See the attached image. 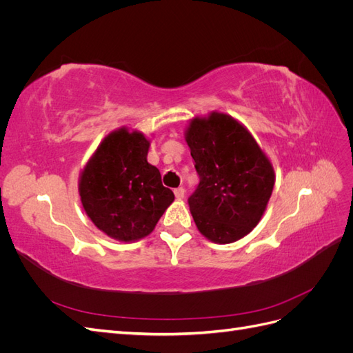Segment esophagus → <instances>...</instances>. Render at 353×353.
Instances as JSON below:
<instances>
[{
    "label": "esophagus",
    "instance_id": "obj_1",
    "mask_svg": "<svg viewBox=\"0 0 353 353\" xmlns=\"http://www.w3.org/2000/svg\"><path fill=\"white\" fill-rule=\"evenodd\" d=\"M174 193H175V197H176L178 200H183L184 196H185V190H184L183 187H178V188L174 190Z\"/></svg>",
    "mask_w": 353,
    "mask_h": 353
}]
</instances>
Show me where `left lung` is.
<instances>
[{
  "label": "left lung",
  "instance_id": "8db88e82",
  "mask_svg": "<svg viewBox=\"0 0 353 353\" xmlns=\"http://www.w3.org/2000/svg\"><path fill=\"white\" fill-rule=\"evenodd\" d=\"M185 141L200 176L188 197L199 231L219 244L248 236L272 194L275 175L270 159L252 134L225 113L191 119Z\"/></svg>",
  "mask_w": 353,
  "mask_h": 353
}]
</instances>
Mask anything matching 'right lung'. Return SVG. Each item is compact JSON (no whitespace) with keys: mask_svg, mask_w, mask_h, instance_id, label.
I'll use <instances>...</instances> for the list:
<instances>
[{"mask_svg":"<svg viewBox=\"0 0 353 353\" xmlns=\"http://www.w3.org/2000/svg\"><path fill=\"white\" fill-rule=\"evenodd\" d=\"M150 141L128 128L110 132L85 165L79 196L90 219L119 241L150 234L175 196L159 169L147 162Z\"/></svg>","mask_w":353,"mask_h":353,"instance_id":"add662e5","label":"right lung"}]
</instances>
